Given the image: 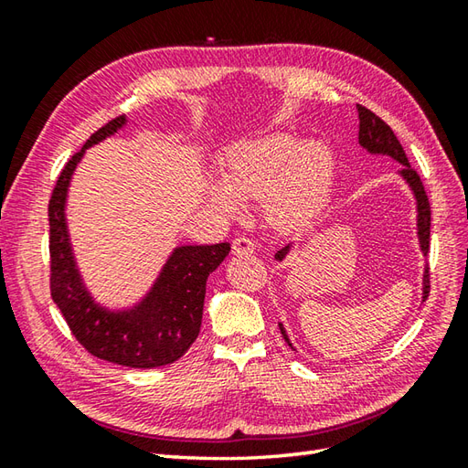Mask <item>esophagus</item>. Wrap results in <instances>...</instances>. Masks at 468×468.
I'll use <instances>...</instances> for the list:
<instances>
[{
	"instance_id": "obj_1",
	"label": "esophagus",
	"mask_w": 468,
	"mask_h": 468,
	"mask_svg": "<svg viewBox=\"0 0 468 468\" xmlns=\"http://www.w3.org/2000/svg\"><path fill=\"white\" fill-rule=\"evenodd\" d=\"M255 251V243L250 239V237L239 235L237 239L233 241V253L235 255H250Z\"/></svg>"
}]
</instances>
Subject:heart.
Here are the masks:
<instances>
[{"mask_svg":"<svg viewBox=\"0 0 468 468\" xmlns=\"http://www.w3.org/2000/svg\"><path fill=\"white\" fill-rule=\"evenodd\" d=\"M221 185H208L207 198L217 211L233 215L241 201L263 197L267 221L293 231L325 203L334 178V158L322 143H297L275 133L231 146L221 166Z\"/></svg>","mask_w":468,"mask_h":468,"instance_id":"b5f03b06","label":"heart"}]
</instances>
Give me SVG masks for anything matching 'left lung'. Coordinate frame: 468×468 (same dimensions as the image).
Returning <instances> with one entry per match:
<instances>
[{
  "instance_id": "left-lung-1",
  "label": "left lung",
  "mask_w": 468,
  "mask_h": 468,
  "mask_svg": "<svg viewBox=\"0 0 468 468\" xmlns=\"http://www.w3.org/2000/svg\"><path fill=\"white\" fill-rule=\"evenodd\" d=\"M356 108H357V118H360V134H357V141H360V144L366 148L367 153H372V154H388V156H392L394 161H399L402 165L400 175H402L404 181L410 185L412 193L416 197V208H419V221H416V225H419L420 250L426 255V253H429V250H431V203H429V197H426V191H424V185L420 181V176L410 166L409 158H406L404 148H402L399 138H396V134L392 133V128L388 126L380 116H376L372 111H367L366 106L357 104ZM287 253H290V245H285L283 250L277 251L275 253V260L283 261ZM422 283H424V287H422V302H424L426 297H429V293H431V267H426ZM280 330H282V334L285 337V342L292 346L290 337H287L282 324H280Z\"/></svg>"
}]
</instances>
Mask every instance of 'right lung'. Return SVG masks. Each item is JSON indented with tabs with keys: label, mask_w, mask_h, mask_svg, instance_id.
<instances>
[{
	"label": "right lung",
	"mask_w": 468,
	"mask_h": 468,
	"mask_svg": "<svg viewBox=\"0 0 468 468\" xmlns=\"http://www.w3.org/2000/svg\"><path fill=\"white\" fill-rule=\"evenodd\" d=\"M126 122L116 116L88 138L59 173L49 217V292L84 350L126 367H158L176 362L197 340L203 320L207 277L231 251L229 243L183 245L168 257L153 290L133 310L108 312L94 303L78 273L66 227V195L76 165L88 146L104 141Z\"/></svg>",
	"instance_id": "right-lung-1"
}]
</instances>
